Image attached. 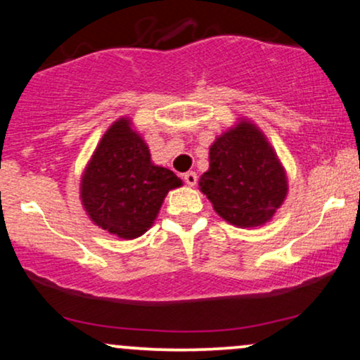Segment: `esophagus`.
<instances>
[{
	"label": "esophagus",
	"instance_id": "esophagus-1",
	"mask_svg": "<svg viewBox=\"0 0 360 360\" xmlns=\"http://www.w3.org/2000/svg\"><path fill=\"white\" fill-rule=\"evenodd\" d=\"M183 179H184V183L188 184V186H196V183H198V174H196V172L189 171V172H186V174L183 176Z\"/></svg>",
	"mask_w": 360,
	"mask_h": 360
}]
</instances>
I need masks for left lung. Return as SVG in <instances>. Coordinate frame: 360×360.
<instances>
[{"label": "left lung", "mask_w": 360, "mask_h": 360, "mask_svg": "<svg viewBox=\"0 0 360 360\" xmlns=\"http://www.w3.org/2000/svg\"><path fill=\"white\" fill-rule=\"evenodd\" d=\"M200 191L223 220L242 229L267 223L288 194V177L278 154L249 120L218 135L210 147V167Z\"/></svg>", "instance_id": "obj_1"}]
</instances>
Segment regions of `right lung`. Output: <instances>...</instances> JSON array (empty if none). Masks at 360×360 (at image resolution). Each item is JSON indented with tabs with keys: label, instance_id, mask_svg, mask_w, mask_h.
<instances>
[{
	"label": "right lung",
	"instance_id": "right-lung-1",
	"mask_svg": "<svg viewBox=\"0 0 360 360\" xmlns=\"http://www.w3.org/2000/svg\"><path fill=\"white\" fill-rule=\"evenodd\" d=\"M183 186L174 172L155 166L146 140L127 117L105 131L81 177V201L89 220L120 238L143 235L164 198Z\"/></svg>",
	"mask_w": 360,
	"mask_h": 360
}]
</instances>
